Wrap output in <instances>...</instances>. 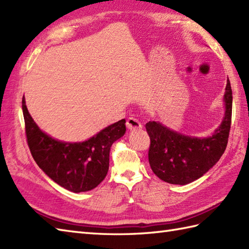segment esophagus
Instances as JSON below:
<instances>
[{"label":"esophagus","mask_w":249,"mask_h":249,"mask_svg":"<svg viewBox=\"0 0 249 249\" xmlns=\"http://www.w3.org/2000/svg\"><path fill=\"white\" fill-rule=\"evenodd\" d=\"M126 126H127V128L130 130L142 128V124L140 123L139 120H137L136 118H134V116H130V118L127 119V122H126Z\"/></svg>","instance_id":"obj_1"}]
</instances>
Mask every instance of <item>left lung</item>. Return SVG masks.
Returning a JSON list of instances; mask_svg holds the SVG:
<instances>
[{
	"label": "left lung",
	"instance_id": "obj_1",
	"mask_svg": "<svg viewBox=\"0 0 249 249\" xmlns=\"http://www.w3.org/2000/svg\"><path fill=\"white\" fill-rule=\"evenodd\" d=\"M224 97L225 118L209 138L184 136L154 121L146 123L145 128L151 140L150 166L160 179L177 185L192 183L219 160L228 144L231 128L232 89L229 79Z\"/></svg>",
	"mask_w": 249,
	"mask_h": 249
}]
</instances>
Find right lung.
<instances>
[{
	"mask_svg": "<svg viewBox=\"0 0 249 249\" xmlns=\"http://www.w3.org/2000/svg\"><path fill=\"white\" fill-rule=\"evenodd\" d=\"M22 111L31 154L51 179L73 193L88 192L104 181L109 169L111 145L126 131L125 119L87 141L68 143L51 138L39 129L29 113L24 97Z\"/></svg>",
	"mask_w": 249,
	"mask_h": 249,
	"instance_id": "right-lung-1",
	"label": "right lung"
}]
</instances>
